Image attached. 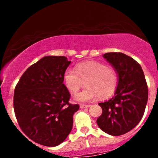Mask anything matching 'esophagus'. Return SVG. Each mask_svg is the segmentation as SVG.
<instances>
[{"instance_id":"34e87169","label":"esophagus","mask_w":158,"mask_h":158,"mask_svg":"<svg viewBox=\"0 0 158 158\" xmlns=\"http://www.w3.org/2000/svg\"><path fill=\"white\" fill-rule=\"evenodd\" d=\"M89 105H85V104H80V106H79V107L81 108V109H86V108H89Z\"/></svg>"}]
</instances>
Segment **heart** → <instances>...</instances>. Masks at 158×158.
Listing matches in <instances>:
<instances>
[{
  "label": "heart",
  "instance_id": "heart-1",
  "mask_svg": "<svg viewBox=\"0 0 158 158\" xmlns=\"http://www.w3.org/2000/svg\"><path fill=\"white\" fill-rule=\"evenodd\" d=\"M66 89L72 94L79 90L85 82V88L74 96L78 102H88L98 96L107 98L114 93L118 83L115 70L97 61H86L68 68L63 75Z\"/></svg>",
  "mask_w": 158,
  "mask_h": 158
}]
</instances>
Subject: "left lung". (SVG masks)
Listing matches in <instances>:
<instances>
[{"instance_id": "1", "label": "left lung", "mask_w": 158, "mask_h": 158, "mask_svg": "<svg viewBox=\"0 0 158 158\" xmlns=\"http://www.w3.org/2000/svg\"><path fill=\"white\" fill-rule=\"evenodd\" d=\"M118 77L117 88L111 99L98 103L102 109L97 119L98 127L112 136L130 131L139 123L148 102V89L139 63L122 52L103 55Z\"/></svg>"}]
</instances>
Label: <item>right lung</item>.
Instances as JSON below:
<instances>
[{
	"label": "right lung",
	"instance_id": "add662e5",
	"mask_svg": "<svg viewBox=\"0 0 158 158\" xmlns=\"http://www.w3.org/2000/svg\"><path fill=\"white\" fill-rule=\"evenodd\" d=\"M66 56H47L30 66L14 89V109L23 133L32 141L55 147L72 131L79 105L69 104L70 94L63 84L69 66Z\"/></svg>",
	"mask_w": 158,
	"mask_h": 158
}]
</instances>
